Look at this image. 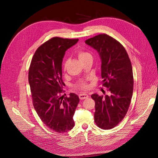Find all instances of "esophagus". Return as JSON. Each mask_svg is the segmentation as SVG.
Wrapping results in <instances>:
<instances>
[{
	"instance_id": "obj_1",
	"label": "esophagus",
	"mask_w": 158,
	"mask_h": 158,
	"mask_svg": "<svg viewBox=\"0 0 158 158\" xmlns=\"http://www.w3.org/2000/svg\"><path fill=\"white\" fill-rule=\"evenodd\" d=\"M79 97L80 99H81V100H83V99L88 98L89 96H88V95H87L86 94H79Z\"/></svg>"
}]
</instances>
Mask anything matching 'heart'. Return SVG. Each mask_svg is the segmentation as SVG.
I'll return each mask as SVG.
<instances>
[{
  "mask_svg": "<svg viewBox=\"0 0 158 158\" xmlns=\"http://www.w3.org/2000/svg\"><path fill=\"white\" fill-rule=\"evenodd\" d=\"M76 54L81 62L85 60L86 59V58L91 57V55L88 52H85L84 51H82V50H78V51L76 52ZM64 69H65V66H64ZM78 87L82 89H86L88 88V85L86 83V82L81 81L78 84Z\"/></svg>",
  "mask_w": 158,
  "mask_h": 158,
  "instance_id": "obj_1",
  "label": "heart"
}]
</instances>
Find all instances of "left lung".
Returning <instances> with one entry per match:
<instances>
[{
  "label": "left lung",
  "mask_w": 158,
  "mask_h": 158,
  "mask_svg": "<svg viewBox=\"0 0 158 158\" xmlns=\"http://www.w3.org/2000/svg\"><path fill=\"white\" fill-rule=\"evenodd\" d=\"M97 51L101 60L103 86L110 95H91L95 102L94 120L102 129H110L123 119L133 92V73L129 56L117 40L101 34L85 41Z\"/></svg>",
  "instance_id": "obj_1"
}]
</instances>
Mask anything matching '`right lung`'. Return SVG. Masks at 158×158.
<instances>
[{
	"label": "right lung",
	"instance_id": "add662e5",
	"mask_svg": "<svg viewBox=\"0 0 158 158\" xmlns=\"http://www.w3.org/2000/svg\"><path fill=\"white\" fill-rule=\"evenodd\" d=\"M78 39L54 37L41 45L35 52L29 70L32 104L39 117L49 129L60 133L74 126L73 114L79 97L70 93L61 97L64 83L62 79V61L66 51Z\"/></svg>",
	"mask_w": 158,
	"mask_h": 158
}]
</instances>
